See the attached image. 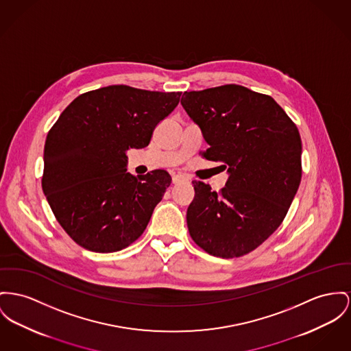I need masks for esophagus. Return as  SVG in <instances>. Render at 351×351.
<instances>
[{
	"instance_id": "34e87169",
	"label": "esophagus",
	"mask_w": 351,
	"mask_h": 351,
	"mask_svg": "<svg viewBox=\"0 0 351 351\" xmlns=\"http://www.w3.org/2000/svg\"><path fill=\"white\" fill-rule=\"evenodd\" d=\"M171 180H173V184H178V182H181V181H185L186 180V177L184 176V174H173L171 176Z\"/></svg>"
}]
</instances>
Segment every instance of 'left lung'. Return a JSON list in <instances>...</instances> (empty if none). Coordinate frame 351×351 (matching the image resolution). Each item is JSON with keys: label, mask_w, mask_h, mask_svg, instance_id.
Instances as JSON below:
<instances>
[{"label": "left lung", "mask_w": 351, "mask_h": 351, "mask_svg": "<svg viewBox=\"0 0 351 351\" xmlns=\"http://www.w3.org/2000/svg\"><path fill=\"white\" fill-rule=\"evenodd\" d=\"M181 104L229 180L218 193L193 181L187 208L193 241L210 256L242 257L274 233L302 178V142L295 123L267 94L241 85L185 92Z\"/></svg>", "instance_id": "1"}]
</instances>
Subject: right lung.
Returning <instances> with one entry per match:
<instances>
[{
  "mask_svg": "<svg viewBox=\"0 0 351 351\" xmlns=\"http://www.w3.org/2000/svg\"><path fill=\"white\" fill-rule=\"evenodd\" d=\"M181 94L99 88L78 95L51 126L41 184L54 217L77 245L114 253L145 232L171 177L164 169L132 176L126 152L149 145Z\"/></svg>",
  "mask_w": 351,
  "mask_h": 351,
  "instance_id": "1",
  "label": "right lung"
}]
</instances>
